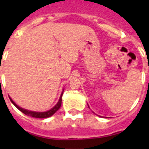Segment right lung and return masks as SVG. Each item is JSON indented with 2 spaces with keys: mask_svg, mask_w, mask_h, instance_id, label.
Returning <instances> with one entry per match:
<instances>
[{
  "mask_svg": "<svg viewBox=\"0 0 149 149\" xmlns=\"http://www.w3.org/2000/svg\"><path fill=\"white\" fill-rule=\"evenodd\" d=\"M62 95H63V93L61 94V96H60V100H59L58 103L56 104L55 105L54 107L53 108L51 109V110H48V111H47V112H43V113H39V112L29 111V110H24V109H23V108H21L20 107H18V105H17L16 104H15V102H14V101H13V100L11 99V98H10V101H12V103L15 105V106L17 108L20 110L21 112H22L24 114H25V115L28 116H30V117H34V118L44 119V118H48V117L51 116L53 115V114H54L55 113H56V112L59 109H60V106H61V104H62Z\"/></svg>",
  "mask_w": 149,
  "mask_h": 149,
  "instance_id": "add662e5",
  "label": "right lung"
}]
</instances>
